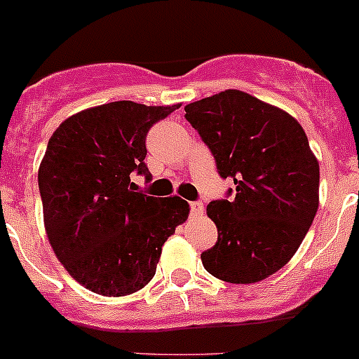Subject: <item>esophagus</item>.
<instances>
[{
    "mask_svg": "<svg viewBox=\"0 0 359 359\" xmlns=\"http://www.w3.org/2000/svg\"><path fill=\"white\" fill-rule=\"evenodd\" d=\"M205 213V206L201 201H192L190 203V215L192 217H201Z\"/></svg>",
    "mask_w": 359,
    "mask_h": 359,
    "instance_id": "esophagus-1",
    "label": "esophagus"
}]
</instances>
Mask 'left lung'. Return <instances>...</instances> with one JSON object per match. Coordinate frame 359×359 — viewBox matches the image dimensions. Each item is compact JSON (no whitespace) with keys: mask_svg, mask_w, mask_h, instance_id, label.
Wrapping results in <instances>:
<instances>
[{"mask_svg":"<svg viewBox=\"0 0 359 359\" xmlns=\"http://www.w3.org/2000/svg\"><path fill=\"white\" fill-rule=\"evenodd\" d=\"M185 119L233 180L226 199L206 208L217 242L201 255L215 278L258 283L285 267L318 208V162L301 124L242 90H224L185 107Z\"/></svg>","mask_w":359,"mask_h":359,"instance_id":"left-lung-1","label":"left lung"}]
</instances>
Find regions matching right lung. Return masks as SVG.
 Segmentation results:
<instances>
[{
    "instance_id": "obj_1",
    "label": "right lung",
    "mask_w": 359,
    "mask_h": 359,
    "mask_svg": "<svg viewBox=\"0 0 359 359\" xmlns=\"http://www.w3.org/2000/svg\"><path fill=\"white\" fill-rule=\"evenodd\" d=\"M180 104L115 101L65 119L39 167L44 226L65 271L107 297L140 290L153 279L162 245L189 217L182 197L137 190L133 172L153 180L146 137Z\"/></svg>"
}]
</instances>
